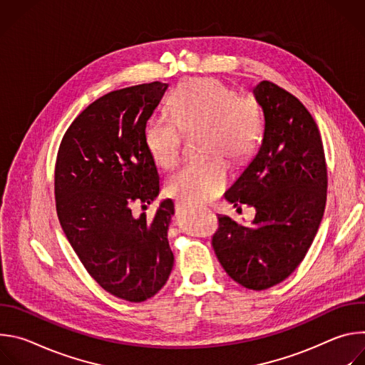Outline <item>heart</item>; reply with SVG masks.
I'll return each instance as SVG.
<instances>
[{"label":"heart","mask_w":365,"mask_h":365,"mask_svg":"<svg viewBox=\"0 0 365 365\" xmlns=\"http://www.w3.org/2000/svg\"><path fill=\"white\" fill-rule=\"evenodd\" d=\"M170 117H153L144 130V144L159 168H172L180 158L183 133L202 131V150L210 158L176 169L166 192L187 205H203L220 195L230 178L221 154L241 162L262 134L263 120L257 102L214 78H195L178 85L169 99Z\"/></svg>","instance_id":"1"}]
</instances>
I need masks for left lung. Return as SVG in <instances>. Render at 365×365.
Here are the masks:
<instances>
[{
  "instance_id": "1",
  "label": "left lung",
  "mask_w": 365,
  "mask_h": 365,
  "mask_svg": "<svg viewBox=\"0 0 365 365\" xmlns=\"http://www.w3.org/2000/svg\"><path fill=\"white\" fill-rule=\"evenodd\" d=\"M252 92L264 114L262 145L225 197L254 206L255 218L247 227L218 217L212 247L232 280L264 290L287 279L314 242L328 170L321 133L303 103L270 81Z\"/></svg>"
}]
</instances>
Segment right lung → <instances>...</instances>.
Returning <instances> with one entry per match:
<instances>
[{
	"instance_id": "obj_1",
	"label": "right lung",
	"mask_w": 365,
	"mask_h": 365,
	"mask_svg": "<svg viewBox=\"0 0 365 365\" xmlns=\"http://www.w3.org/2000/svg\"><path fill=\"white\" fill-rule=\"evenodd\" d=\"M168 83L113 91L86 107L66 130L56 158L59 222L91 277L108 293L140 303L158 293L173 269L166 199L150 221L135 203L159 193V175L144 144L147 120Z\"/></svg>"
}]
</instances>
